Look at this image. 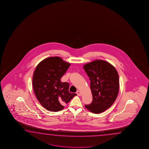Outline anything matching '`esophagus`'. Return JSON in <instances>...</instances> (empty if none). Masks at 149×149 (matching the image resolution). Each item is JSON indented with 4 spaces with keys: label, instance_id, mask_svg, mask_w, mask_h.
Segmentation results:
<instances>
[{
    "label": "esophagus",
    "instance_id": "1",
    "mask_svg": "<svg viewBox=\"0 0 149 149\" xmlns=\"http://www.w3.org/2000/svg\"><path fill=\"white\" fill-rule=\"evenodd\" d=\"M76 93L77 94V95H78V96H80V95H81V93L80 92V91H79V90L77 91V93Z\"/></svg>",
    "mask_w": 149,
    "mask_h": 149
}]
</instances>
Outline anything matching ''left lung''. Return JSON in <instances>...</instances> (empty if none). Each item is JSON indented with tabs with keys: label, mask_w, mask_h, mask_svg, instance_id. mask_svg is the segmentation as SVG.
Here are the masks:
<instances>
[{
	"label": "left lung",
	"mask_w": 149,
	"mask_h": 149,
	"mask_svg": "<svg viewBox=\"0 0 149 149\" xmlns=\"http://www.w3.org/2000/svg\"><path fill=\"white\" fill-rule=\"evenodd\" d=\"M83 68L90 78L93 101L86 108L95 113L109 109L116 100L119 91V76L111 64L102 60L87 63Z\"/></svg>",
	"instance_id": "left-lung-1"
}]
</instances>
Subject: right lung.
I'll use <instances>...</instances> for the list:
<instances>
[{
    "label": "right lung",
    "instance_id": "obj_1",
    "mask_svg": "<svg viewBox=\"0 0 149 149\" xmlns=\"http://www.w3.org/2000/svg\"><path fill=\"white\" fill-rule=\"evenodd\" d=\"M70 66L59 57L46 58L36 67L33 77L34 93L42 106L48 111H58L64 108L77 94L69 91V84L61 79Z\"/></svg>",
    "mask_w": 149,
    "mask_h": 149
}]
</instances>
